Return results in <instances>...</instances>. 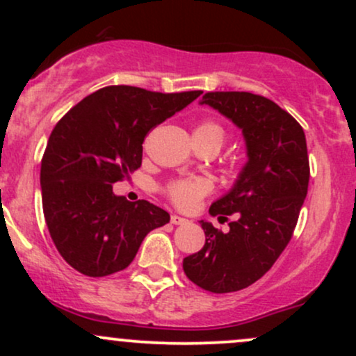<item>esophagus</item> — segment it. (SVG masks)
Listing matches in <instances>:
<instances>
[{"instance_id":"34e87169","label":"esophagus","mask_w":356,"mask_h":356,"mask_svg":"<svg viewBox=\"0 0 356 356\" xmlns=\"http://www.w3.org/2000/svg\"><path fill=\"white\" fill-rule=\"evenodd\" d=\"M170 222L172 224H175V226H182V224H187L189 222V220H187L186 218H181V216H172V218H170Z\"/></svg>"}]
</instances>
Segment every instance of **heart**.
Listing matches in <instances>:
<instances>
[{"label": "heart", "mask_w": 356, "mask_h": 356, "mask_svg": "<svg viewBox=\"0 0 356 356\" xmlns=\"http://www.w3.org/2000/svg\"><path fill=\"white\" fill-rule=\"evenodd\" d=\"M194 136L204 138H214L222 145L226 132L218 122L206 120L201 122L194 130ZM211 192V182L206 179H182V181H174L165 187L167 197L172 201L175 206L181 209H192L206 194Z\"/></svg>", "instance_id": "heart-1"}]
</instances>
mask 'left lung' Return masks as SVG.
Instances as JSON below:
<instances>
[{
    "mask_svg": "<svg viewBox=\"0 0 356 356\" xmlns=\"http://www.w3.org/2000/svg\"><path fill=\"white\" fill-rule=\"evenodd\" d=\"M209 105L243 130L248 162L209 214L227 219L229 231L201 220L206 244L184 257V273L211 293L248 288L271 269L295 231L309 182L303 129L275 102L249 92H209Z\"/></svg>",
    "mask_w": 356,
    "mask_h": 356,
    "instance_id": "left-lung-1",
    "label": "left lung"
}]
</instances>
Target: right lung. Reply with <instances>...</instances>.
<instances>
[{
	"label": "right lung",
	"mask_w": 356,
	"mask_h": 356,
	"mask_svg": "<svg viewBox=\"0 0 356 356\" xmlns=\"http://www.w3.org/2000/svg\"><path fill=\"white\" fill-rule=\"evenodd\" d=\"M201 93L112 85L85 97L55 125L40 172L43 214L61 257L81 275L125 269L145 236L170 220L149 201L115 195L113 184L140 167L149 130Z\"/></svg>",
	"instance_id": "obj_1"
}]
</instances>
